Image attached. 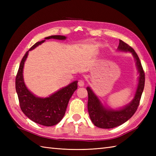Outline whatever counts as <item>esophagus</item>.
<instances>
[{
    "label": "esophagus",
    "instance_id": "esophagus-1",
    "mask_svg": "<svg viewBox=\"0 0 156 156\" xmlns=\"http://www.w3.org/2000/svg\"><path fill=\"white\" fill-rule=\"evenodd\" d=\"M78 84L79 87H84V80H80L78 81Z\"/></svg>",
    "mask_w": 156,
    "mask_h": 156
}]
</instances>
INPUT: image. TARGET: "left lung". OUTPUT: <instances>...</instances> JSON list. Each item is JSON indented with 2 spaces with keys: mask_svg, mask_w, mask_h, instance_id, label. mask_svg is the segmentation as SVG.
I'll use <instances>...</instances> for the list:
<instances>
[{
  "mask_svg": "<svg viewBox=\"0 0 156 156\" xmlns=\"http://www.w3.org/2000/svg\"><path fill=\"white\" fill-rule=\"evenodd\" d=\"M117 50L131 53L133 56L139 74L136 91L129 104L117 109H112L102 104L90 87H87L88 101V111L93 124L102 129H111L123 124L127 121L137 111L145 85V73L137 54L134 49L122 40H119Z\"/></svg>",
  "mask_w": 156,
  "mask_h": 156,
  "instance_id": "8db88e82",
  "label": "left lung"
}]
</instances>
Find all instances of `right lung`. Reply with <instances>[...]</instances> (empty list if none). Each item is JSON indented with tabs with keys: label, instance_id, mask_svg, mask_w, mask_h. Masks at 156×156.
Returning a JSON list of instances; mask_svg holds the SVG:
<instances>
[{
	"label": "right lung",
	"instance_id": "right-lung-1",
	"mask_svg": "<svg viewBox=\"0 0 156 156\" xmlns=\"http://www.w3.org/2000/svg\"><path fill=\"white\" fill-rule=\"evenodd\" d=\"M66 38L63 35H51L35 44L23 56L16 76V92L23 112L36 123L48 127L58 124L64 117L69 98L78 88V81L72 82L48 97H39L26 87L23 78V68L29 51L42 44L45 39L65 40Z\"/></svg>",
	"mask_w": 156,
	"mask_h": 156
}]
</instances>
